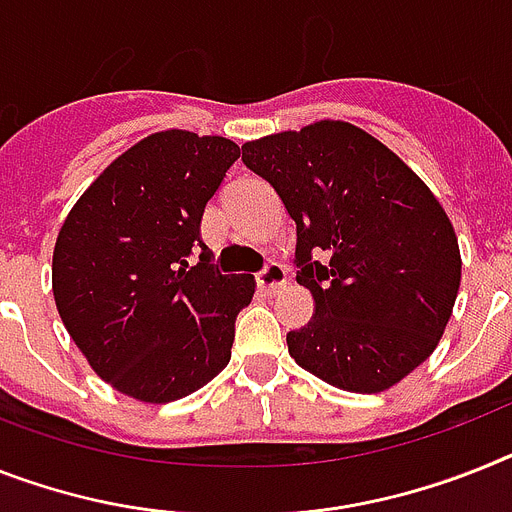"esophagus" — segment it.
I'll list each match as a JSON object with an SVG mask.
<instances>
[{"mask_svg": "<svg viewBox=\"0 0 512 512\" xmlns=\"http://www.w3.org/2000/svg\"><path fill=\"white\" fill-rule=\"evenodd\" d=\"M286 286V268L278 263H270L268 268L257 276V291L265 296H273Z\"/></svg>", "mask_w": 512, "mask_h": 512, "instance_id": "34e87169", "label": "esophagus"}]
</instances>
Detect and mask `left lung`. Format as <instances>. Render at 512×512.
Returning <instances> with one entry per match:
<instances>
[{
	"label": "left lung",
	"mask_w": 512,
	"mask_h": 512,
	"mask_svg": "<svg viewBox=\"0 0 512 512\" xmlns=\"http://www.w3.org/2000/svg\"><path fill=\"white\" fill-rule=\"evenodd\" d=\"M242 161L296 223V281L315 302L312 320L286 336L296 364L367 395L427 362L453 315L461 249L409 163L341 119L249 140Z\"/></svg>",
	"instance_id": "left-lung-1"
}]
</instances>
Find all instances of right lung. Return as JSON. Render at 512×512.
<instances>
[{
	"mask_svg": "<svg viewBox=\"0 0 512 512\" xmlns=\"http://www.w3.org/2000/svg\"><path fill=\"white\" fill-rule=\"evenodd\" d=\"M236 158L229 137L153 132L96 176L59 229V317L93 372L135 401H179L229 364L255 278L210 268L200 218ZM195 246L204 255L190 269Z\"/></svg>",
	"mask_w": 512,
	"mask_h": 512,
	"instance_id": "right-lung-1",
	"label": "right lung"
}]
</instances>
